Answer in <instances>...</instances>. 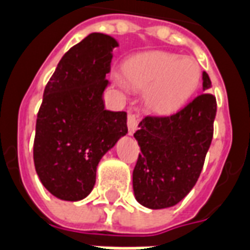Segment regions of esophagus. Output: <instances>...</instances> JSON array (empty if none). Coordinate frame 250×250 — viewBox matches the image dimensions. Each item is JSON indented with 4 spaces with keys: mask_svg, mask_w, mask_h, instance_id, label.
<instances>
[{
    "mask_svg": "<svg viewBox=\"0 0 250 250\" xmlns=\"http://www.w3.org/2000/svg\"><path fill=\"white\" fill-rule=\"evenodd\" d=\"M127 127H128V134L130 135L134 134L136 128H138V119L131 112H128V115H127Z\"/></svg>",
    "mask_w": 250,
    "mask_h": 250,
    "instance_id": "obj_1",
    "label": "esophagus"
}]
</instances>
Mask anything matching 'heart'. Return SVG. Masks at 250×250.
Listing matches in <instances>:
<instances>
[{"label":"heart","instance_id":"1","mask_svg":"<svg viewBox=\"0 0 250 250\" xmlns=\"http://www.w3.org/2000/svg\"><path fill=\"white\" fill-rule=\"evenodd\" d=\"M130 87L144 92V106L156 115H167L186 103L200 81V67L195 59L153 51L138 55L123 66Z\"/></svg>","mask_w":250,"mask_h":250}]
</instances>
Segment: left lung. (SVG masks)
Listing matches in <instances>:
<instances>
[{"label": "left lung", "instance_id": "left-lung-1", "mask_svg": "<svg viewBox=\"0 0 250 250\" xmlns=\"http://www.w3.org/2000/svg\"><path fill=\"white\" fill-rule=\"evenodd\" d=\"M203 73V91L182 110L168 116H146L134 134L140 151L132 172L138 203L151 209L176 205L195 187L213 138L217 111Z\"/></svg>", "mask_w": 250, "mask_h": 250}]
</instances>
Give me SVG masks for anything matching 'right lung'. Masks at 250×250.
I'll return each mask as SVG.
<instances>
[{
	"label": "right lung",
	"instance_id": "right-lung-1",
	"mask_svg": "<svg viewBox=\"0 0 250 250\" xmlns=\"http://www.w3.org/2000/svg\"><path fill=\"white\" fill-rule=\"evenodd\" d=\"M112 37L91 33L59 61L37 115L34 166L46 189L61 200L78 201L95 186L103 155L127 134L125 111L104 108Z\"/></svg>",
	"mask_w": 250,
	"mask_h": 250
}]
</instances>
